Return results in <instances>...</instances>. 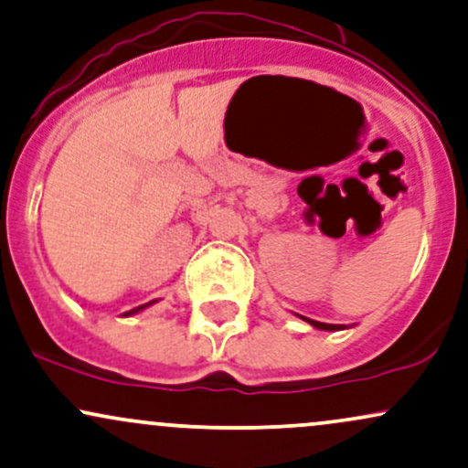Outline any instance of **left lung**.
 I'll return each mask as SVG.
<instances>
[{
  "label": "left lung",
  "mask_w": 468,
  "mask_h": 468,
  "mask_svg": "<svg viewBox=\"0 0 468 468\" xmlns=\"http://www.w3.org/2000/svg\"><path fill=\"white\" fill-rule=\"evenodd\" d=\"M302 317V315H300ZM304 322H309L311 326L320 328V331H342V328H346L344 324H324V322H315V320H309V317H302Z\"/></svg>",
  "instance_id": "1"
}]
</instances>
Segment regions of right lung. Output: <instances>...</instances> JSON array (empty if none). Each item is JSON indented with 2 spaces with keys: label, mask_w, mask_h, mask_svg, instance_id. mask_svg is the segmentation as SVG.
I'll return each mask as SVG.
<instances>
[{
  "label": "right lung",
  "mask_w": 468,
  "mask_h": 468,
  "mask_svg": "<svg viewBox=\"0 0 468 468\" xmlns=\"http://www.w3.org/2000/svg\"><path fill=\"white\" fill-rule=\"evenodd\" d=\"M151 304H155V300H153V302H148V304H142V306H137V309H133V311H126V313H124V317H126V315H135V313L144 311L146 306H151Z\"/></svg>",
  "instance_id": "1"
}]
</instances>
